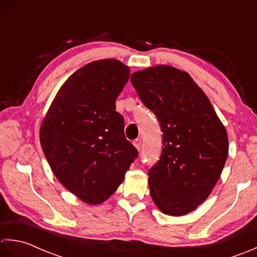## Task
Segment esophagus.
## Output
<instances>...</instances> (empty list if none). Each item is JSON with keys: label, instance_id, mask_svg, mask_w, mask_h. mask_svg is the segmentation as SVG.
<instances>
[{"label": "esophagus", "instance_id": "esophagus-1", "mask_svg": "<svg viewBox=\"0 0 257 257\" xmlns=\"http://www.w3.org/2000/svg\"><path fill=\"white\" fill-rule=\"evenodd\" d=\"M133 144H134L135 148L140 151V149H141V145H142V141H141L140 139H138V140H135V141H134Z\"/></svg>", "mask_w": 257, "mask_h": 257}]
</instances>
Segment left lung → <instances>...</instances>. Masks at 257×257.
Wrapping results in <instances>:
<instances>
[{"instance_id":"1","label":"left lung","mask_w":257,"mask_h":257,"mask_svg":"<svg viewBox=\"0 0 257 257\" xmlns=\"http://www.w3.org/2000/svg\"><path fill=\"white\" fill-rule=\"evenodd\" d=\"M131 82L163 132L160 160L148 173L152 200L167 215H185L206 200L221 176L226 130L186 72L158 65L134 72Z\"/></svg>"}]
</instances>
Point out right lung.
<instances>
[{"label": "right lung", "instance_id": "obj_1", "mask_svg": "<svg viewBox=\"0 0 257 257\" xmlns=\"http://www.w3.org/2000/svg\"><path fill=\"white\" fill-rule=\"evenodd\" d=\"M128 77L117 60L88 63L61 86L41 125L42 149L56 179L91 205L116 191L139 156L115 109Z\"/></svg>", "mask_w": 257, "mask_h": 257}]
</instances>
